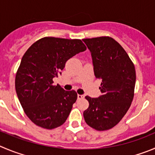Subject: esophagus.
Here are the masks:
<instances>
[{
	"label": "esophagus",
	"mask_w": 155,
	"mask_h": 155,
	"mask_svg": "<svg viewBox=\"0 0 155 155\" xmlns=\"http://www.w3.org/2000/svg\"><path fill=\"white\" fill-rule=\"evenodd\" d=\"M84 97H85L84 95H79V94H78L77 95L78 99H83Z\"/></svg>",
	"instance_id": "34e87169"
}]
</instances>
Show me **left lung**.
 Here are the masks:
<instances>
[{
	"label": "left lung",
	"instance_id": "left-lung-1",
	"mask_svg": "<svg viewBox=\"0 0 155 155\" xmlns=\"http://www.w3.org/2000/svg\"><path fill=\"white\" fill-rule=\"evenodd\" d=\"M90 50L96 79L101 80L99 98L86 96L89 108L83 116L97 131L113 128L123 118L134 98L136 73L134 63L121 45L110 37L83 39Z\"/></svg>",
	"mask_w": 155,
	"mask_h": 155
}]
</instances>
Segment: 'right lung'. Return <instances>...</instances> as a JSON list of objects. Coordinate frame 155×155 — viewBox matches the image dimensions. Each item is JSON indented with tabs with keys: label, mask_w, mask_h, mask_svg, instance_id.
I'll list each match as a JSON object with an SVG mask.
<instances>
[{
	"label": "right lung",
	"mask_w": 155,
	"mask_h": 155,
	"mask_svg": "<svg viewBox=\"0 0 155 155\" xmlns=\"http://www.w3.org/2000/svg\"><path fill=\"white\" fill-rule=\"evenodd\" d=\"M86 50L81 40L46 37L33 43L16 73L17 97L27 116L37 126L53 129L67 119L77 99L76 91L53 85L66 61Z\"/></svg>",
	"instance_id": "add662e5"
}]
</instances>
